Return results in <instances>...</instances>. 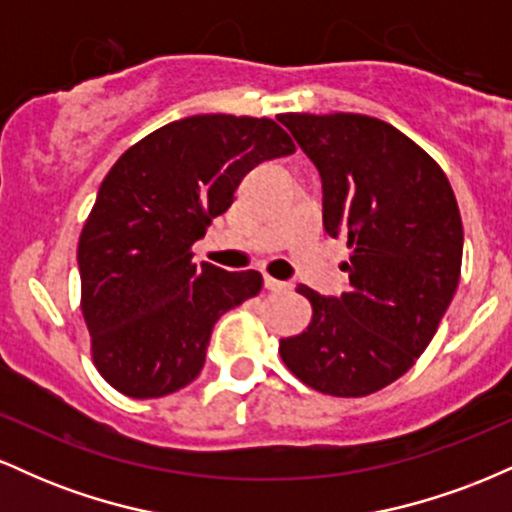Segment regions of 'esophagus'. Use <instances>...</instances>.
Listing matches in <instances>:
<instances>
[{
    "mask_svg": "<svg viewBox=\"0 0 512 512\" xmlns=\"http://www.w3.org/2000/svg\"><path fill=\"white\" fill-rule=\"evenodd\" d=\"M264 289H269V291H289L291 284H286V281H279V279H274V276L264 274Z\"/></svg>",
    "mask_w": 512,
    "mask_h": 512,
    "instance_id": "obj_1",
    "label": "esophagus"
}]
</instances>
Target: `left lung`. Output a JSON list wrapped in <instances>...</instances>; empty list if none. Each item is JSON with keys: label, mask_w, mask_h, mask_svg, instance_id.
<instances>
[{"label": "left lung", "mask_w": 512, "mask_h": 512, "mask_svg": "<svg viewBox=\"0 0 512 512\" xmlns=\"http://www.w3.org/2000/svg\"><path fill=\"white\" fill-rule=\"evenodd\" d=\"M279 122L320 170L325 231L349 248L342 298L298 284L313 317L281 339V361L322 395H373L424 354L460 284L455 192L443 168L383 120L284 113Z\"/></svg>", "instance_id": "left-lung-1"}]
</instances>
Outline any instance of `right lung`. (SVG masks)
Returning <instances> with one entry per match:
<instances>
[{
    "instance_id": "obj_1",
    "label": "right lung",
    "mask_w": 512,
    "mask_h": 512,
    "mask_svg": "<svg viewBox=\"0 0 512 512\" xmlns=\"http://www.w3.org/2000/svg\"><path fill=\"white\" fill-rule=\"evenodd\" d=\"M296 144L269 117L192 115L117 158L79 238L81 315L110 387L154 399L190 385L214 322L262 289V274L192 262L245 173Z\"/></svg>"
}]
</instances>
